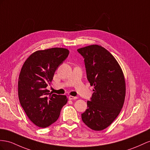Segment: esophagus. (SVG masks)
Segmentation results:
<instances>
[{"label":"esophagus","instance_id":"34e87169","mask_svg":"<svg viewBox=\"0 0 150 150\" xmlns=\"http://www.w3.org/2000/svg\"><path fill=\"white\" fill-rule=\"evenodd\" d=\"M68 99H70V100H75V99H77V98L75 96H70L68 97Z\"/></svg>","mask_w":150,"mask_h":150}]
</instances>
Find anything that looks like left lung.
Returning <instances> with one entry per match:
<instances>
[{"instance_id":"obj_1","label":"left lung","mask_w":150,"mask_h":150,"mask_svg":"<svg viewBox=\"0 0 150 150\" xmlns=\"http://www.w3.org/2000/svg\"><path fill=\"white\" fill-rule=\"evenodd\" d=\"M77 51L83 57L87 80L94 86L82 120L90 129L102 130L112 124L124 105V75L116 59L102 46L91 45Z\"/></svg>"}]
</instances>
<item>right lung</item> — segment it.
I'll return each instance as SVG.
<instances>
[{"label": "right lung", "instance_id": "obj_1", "mask_svg": "<svg viewBox=\"0 0 150 150\" xmlns=\"http://www.w3.org/2000/svg\"><path fill=\"white\" fill-rule=\"evenodd\" d=\"M69 54L67 49L54 47L37 51L23 65L18 79V98L29 119L35 125L45 128L58 119L67 104L64 95L46 89L56 70Z\"/></svg>", "mask_w": 150, "mask_h": 150}]
</instances>
